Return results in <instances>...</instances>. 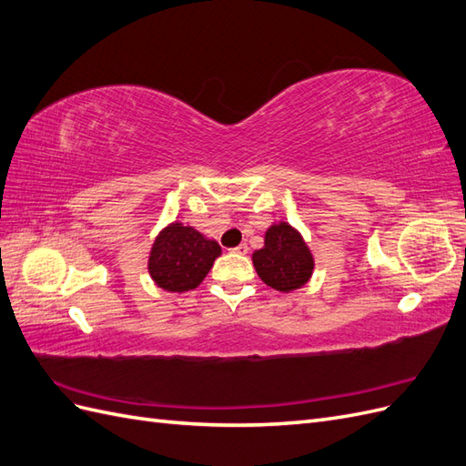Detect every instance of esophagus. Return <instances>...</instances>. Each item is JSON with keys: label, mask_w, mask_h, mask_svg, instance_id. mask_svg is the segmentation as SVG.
<instances>
[{"label": "esophagus", "mask_w": 466, "mask_h": 466, "mask_svg": "<svg viewBox=\"0 0 466 466\" xmlns=\"http://www.w3.org/2000/svg\"><path fill=\"white\" fill-rule=\"evenodd\" d=\"M231 252H235V255H247V252H248V247H247L245 243H241L238 247L231 248Z\"/></svg>", "instance_id": "34e87169"}]
</instances>
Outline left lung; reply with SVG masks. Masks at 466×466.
<instances>
[{
    "label": "left lung",
    "instance_id": "obj_1",
    "mask_svg": "<svg viewBox=\"0 0 466 466\" xmlns=\"http://www.w3.org/2000/svg\"><path fill=\"white\" fill-rule=\"evenodd\" d=\"M258 278L276 291L303 288L313 276L315 258L303 235L288 221L272 223L264 233V247L252 252Z\"/></svg>",
    "mask_w": 466,
    "mask_h": 466
}]
</instances>
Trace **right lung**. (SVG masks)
Segmentation results:
<instances>
[{
	"label": "right lung",
	"mask_w": 466,
	"mask_h": 466,
	"mask_svg": "<svg viewBox=\"0 0 466 466\" xmlns=\"http://www.w3.org/2000/svg\"><path fill=\"white\" fill-rule=\"evenodd\" d=\"M221 247L198 229L180 221L168 223L159 231L149 250L147 272L153 284L171 293H185L198 288Z\"/></svg>",
	"instance_id": "right-lung-1"
}]
</instances>
